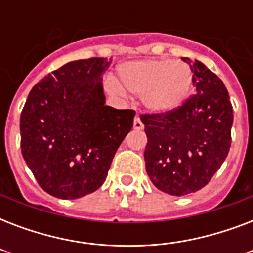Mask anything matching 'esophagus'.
Returning a JSON list of instances; mask_svg holds the SVG:
<instances>
[{
	"label": "esophagus",
	"instance_id": "34e87169",
	"mask_svg": "<svg viewBox=\"0 0 253 253\" xmlns=\"http://www.w3.org/2000/svg\"><path fill=\"white\" fill-rule=\"evenodd\" d=\"M143 127H144V125H143L140 117H136V118L134 119V130L140 131V130H143Z\"/></svg>",
	"mask_w": 253,
	"mask_h": 253
}]
</instances>
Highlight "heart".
<instances>
[{"mask_svg":"<svg viewBox=\"0 0 253 253\" xmlns=\"http://www.w3.org/2000/svg\"><path fill=\"white\" fill-rule=\"evenodd\" d=\"M118 76L127 90L142 95L143 103L156 114H166L182 106L192 94L193 72L188 64L169 59H144L123 63ZM109 90L125 95L115 79L107 80Z\"/></svg>","mask_w":253,"mask_h":253,"instance_id":"1","label":"heart"}]
</instances>
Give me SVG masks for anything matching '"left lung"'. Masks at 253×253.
Listing matches in <instances>:
<instances>
[{
	"label": "left lung",
	"instance_id": "obj_1",
	"mask_svg": "<svg viewBox=\"0 0 253 253\" xmlns=\"http://www.w3.org/2000/svg\"><path fill=\"white\" fill-rule=\"evenodd\" d=\"M197 94L166 114H144L146 170L170 196L200 190L226 160L231 147L232 106L223 81L201 61H192Z\"/></svg>",
	"mask_w": 253,
	"mask_h": 253
}]
</instances>
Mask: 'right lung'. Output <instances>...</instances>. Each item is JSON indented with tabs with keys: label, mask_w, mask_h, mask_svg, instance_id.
Instances as JSON below:
<instances>
[{
	"label": "right lung",
	"mask_w": 253,
	"mask_h": 253,
	"mask_svg": "<svg viewBox=\"0 0 253 253\" xmlns=\"http://www.w3.org/2000/svg\"><path fill=\"white\" fill-rule=\"evenodd\" d=\"M111 63H67L31 89L21 114V150L41 188L76 200L105 182L115 152L132 128L134 110L105 105L102 73Z\"/></svg>",
	"instance_id": "obj_1"
}]
</instances>
